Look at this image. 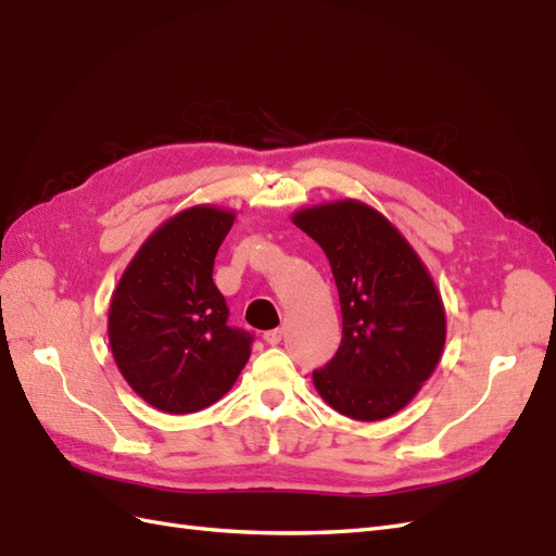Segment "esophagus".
Returning <instances> with one entry per match:
<instances>
[{
	"instance_id": "obj_1",
	"label": "esophagus",
	"mask_w": 556,
	"mask_h": 556,
	"mask_svg": "<svg viewBox=\"0 0 556 556\" xmlns=\"http://www.w3.org/2000/svg\"><path fill=\"white\" fill-rule=\"evenodd\" d=\"M282 327H278V329H271V331H266L264 333V341L268 343V345H278L280 341H282Z\"/></svg>"
}]
</instances>
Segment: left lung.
<instances>
[{
    "label": "left lung",
    "mask_w": 556,
    "mask_h": 556,
    "mask_svg": "<svg viewBox=\"0 0 556 556\" xmlns=\"http://www.w3.org/2000/svg\"><path fill=\"white\" fill-rule=\"evenodd\" d=\"M339 288L343 339L315 390L333 410L376 422L408 406L445 345V308L422 260L376 208L355 199L296 211Z\"/></svg>",
    "instance_id": "8db88e82"
}]
</instances>
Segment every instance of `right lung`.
Listing matches in <instances>:
<instances>
[{"mask_svg":"<svg viewBox=\"0 0 556 556\" xmlns=\"http://www.w3.org/2000/svg\"><path fill=\"white\" fill-rule=\"evenodd\" d=\"M233 213L192 206L150 233L125 268L109 308V343L123 378L150 406L208 408L237 382L252 336L229 327L213 282Z\"/></svg>","mask_w":556,"mask_h":556,"instance_id":"add662e5","label":"right lung"}]
</instances>
